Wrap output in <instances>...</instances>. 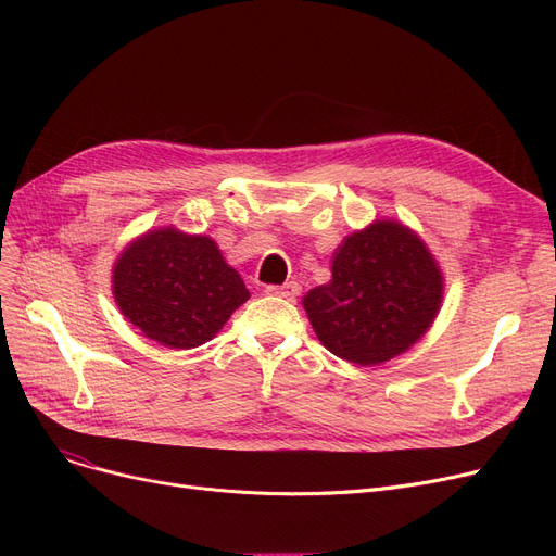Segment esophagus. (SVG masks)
I'll return each instance as SVG.
<instances>
[{"label": "esophagus", "mask_w": 556, "mask_h": 556, "mask_svg": "<svg viewBox=\"0 0 556 556\" xmlns=\"http://www.w3.org/2000/svg\"><path fill=\"white\" fill-rule=\"evenodd\" d=\"M300 290L302 288H300L298 281H286L281 286H266L268 295H277V298H283V300H298Z\"/></svg>", "instance_id": "obj_1"}]
</instances>
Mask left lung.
<instances>
[{"mask_svg":"<svg viewBox=\"0 0 556 556\" xmlns=\"http://www.w3.org/2000/svg\"><path fill=\"white\" fill-rule=\"evenodd\" d=\"M333 279L308 290L304 308L331 354L356 365L410 349L442 304V273L417 233L376 220L333 254Z\"/></svg>","mask_w":556,"mask_h":556,"instance_id":"left-lung-1","label":"left lung"}]
</instances>
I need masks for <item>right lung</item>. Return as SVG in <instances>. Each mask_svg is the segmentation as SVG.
Returning <instances> with one entry per match:
<instances>
[{"label":"right lung","instance_id":"1","mask_svg":"<svg viewBox=\"0 0 556 556\" xmlns=\"http://www.w3.org/2000/svg\"><path fill=\"white\" fill-rule=\"evenodd\" d=\"M112 290L130 323L170 349L212 340L250 298L241 275L227 266L210 237L173 227L143 233L124 250Z\"/></svg>","mask_w":556,"mask_h":556}]
</instances>
